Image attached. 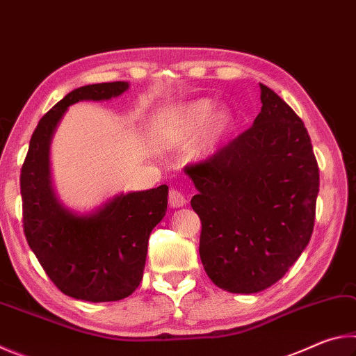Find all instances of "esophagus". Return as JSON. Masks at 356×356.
Returning a JSON list of instances; mask_svg holds the SVG:
<instances>
[{"label":"esophagus","instance_id":"obj_1","mask_svg":"<svg viewBox=\"0 0 356 356\" xmlns=\"http://www.w3.org/2000/svg\"><path fill=\"white\" fill-rule=\"evenodd\" d=\"M170 206L172 209H179V207H184L186 204V197L184 196V193L177 190V188H171L170 190Z\"/></svg>","mask_w":356,"mask_h":356}]
</instances>
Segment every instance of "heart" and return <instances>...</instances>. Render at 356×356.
<instances>
[{"label":"heart","instance_id":"heart-1","mask_svg":"<svg viewBox=\"0 0 356 356\" xmlns=\"http://www.w3.org/2000/svg\"><path fill=\"white\" fill-rule=\"evenodd\" d=\"M209 99L190 102L174 111L171 143L176 147H188L200 135L197 154L209 156L215 154L234 129V118L227 110H216Z\"/></svg>","mask_w":356,"mask_h":356}]
</instances>
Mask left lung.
<instances>
[{
	"instance_id": "1",
	"label": "left lung",
	"mask_w": 356,
	"mask_h": 356,
	"mask_svg": "<svg viewBox=\"0 0 356 356\" xmlns=\"http://www.w3.org/2000/svg\"><path fill=\"white\" fill-rule=\"evenodd\" d=\"M261 86L252 127L186 168L202 222L200 256L215 286L256 293L286 275L311 240L318 166L303 120Z\"/></svg>"
}]
</instances>
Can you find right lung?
Returning <instances> with one entry per match:
<instances>
[{"instance_id":"1","label":"right lung","mask_w":356,"mask_h":356,"mask_svg":"<svg viewBox=\"0 0 356 356\" xmlns=\"http://www.w3.org/2000/svg\"><path fill=\"white\" fill-rule=\"evenodd\" d=\"M127 81L88 84L69 92L39 120L22 168L23 229L29 248L55 286L72 298L118 301L143 280L152 229L163 220L168 186L119 193L88 213L58 200L51 180L53 135L70 105L111 100Z\"/></svg>"}]
</instances>
